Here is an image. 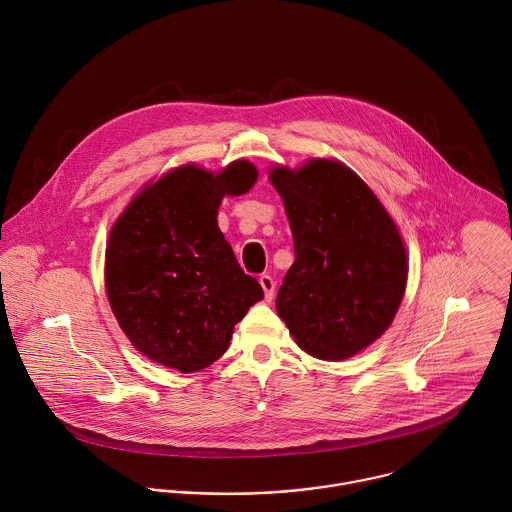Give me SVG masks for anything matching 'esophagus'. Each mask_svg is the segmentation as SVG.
Instances as JSON below:
<instances>
[{
	"instance_id": "obj_1",
	"label": "esophagus",
	"mask_w": 512,
	"mask_h": 512,
	"mask_svg": "<svg viewBox=\"0 0 512 512\" xmlns=\"http://www.w3.org/2000/svg\"><path fill=\"white\" fill-rule=\"evenodd\" d=\"M260 286H262V290H264L266 299L270 301V299L274 297V292H276V282L272 280V276H260Z\"/></svg>"
}]
</instances>
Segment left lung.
Listing matches in <instances>:
<instances>
[{
	"label": "left lung",
	"instance_id": "obj_1",
	"mask_svg": "<svg viewBox=\"0 0 512 512\" xmlns=\"http://www.w3.org/2000/svg\"><path fill=\"white\" fill-rule=\"evenodd\" d=\"M295 262L276 309L307 355L339 363L365 351L392 325L408 284L398 224L343 161L309 157L274 165Z\"/></svg>",
	"mask_w": 512,
	"mask_h": 512
}]
</instances>
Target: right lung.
<instances>
[{"label": "right lung", "instance_id": "1", "mask_svg": "<svg viewBox=\"0 0 512 512\" xmlns=\"http://www.w3.org/2000/svg\"><path fill=\"white\" fill-rule=\"evenodd\" d=\"M258 169L185 163L134 195L110 228L104 288L112 313L151 363L199 372L228 349L234 325L264 299L220 232L224 197L248 193Z\"/></svg>", "mask_w": 512, "mask_h": 512}]
</instances>
